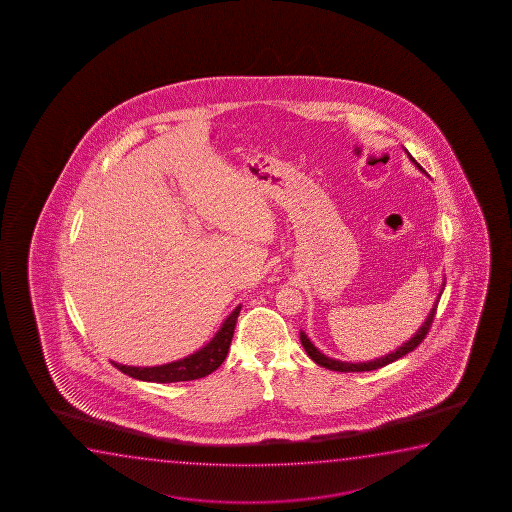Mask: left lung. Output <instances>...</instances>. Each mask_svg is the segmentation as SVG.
<instances>
[{"mask_svg":"<svg viewBox=\"0 0 512 512\" xmlns=\"http://www.w3.org/2000/svg\"><path fill=\"white\" fill-rule=\"evenodd\" d=\"M411 157V155H409ZM413 159V157H411ZM413 162L414 161L413 159ZM416 166H418V162H416ZM420 168V166H418ZM444 287V285H442ZM442 294V290H441ZM439 294V297H441ZM439 297H437V301H435L434 308L430 311V315H428L427 322L421 325V329L416 332V336L411 337L406 344H402L399 350L393 351L390 355H386V357L376 358V360H372V362H364V364H348V362H339V360H332V358L325 357L323 353L316 350L315 346L311 344L308 336L301 332V343L304 346V350L308 353L311 360H315L316 364L322 365L325 369H330V371L337 372H365V371H374V369H379V367H385V365L392 364L395 360H399V358L407 355L409 351L416 350L418 346H420L421 341L427 337L428 330L432 327V323H434V316L437 313V304H439Z\"/></svg>","mask_w":512,"mask_h":512,"instance_id":"obj_1","label":"left lung"}]
</instances>
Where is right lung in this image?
Instances as JSON below:
<instances>
[{
	"label": "right lung",
	"mask_w": 512,
	"mask_h": 512,
	"mask_svg": "<svg viewBox=\"0 0 512 512\" xmlns=\"http://www.w3.org/2000/svg\"><path fill=\"white\" fill-rule=\"evenodd\" d=\"M239 311H241V306L232 311L222 325V329L218 330L217 336L211 339L210 344L190 357L178 360V362H171V364L159 365V367H129V365L112 362L113 367H117L120 372H124L131 378L154 381V383H176V381L204 378L211 372L217 371L227 357L236 322H238Z\"/></svg>",
	"instance_id": "obj_1"
}]
</instances>
